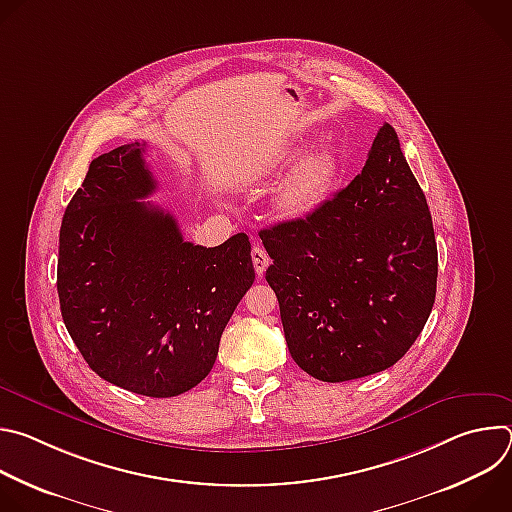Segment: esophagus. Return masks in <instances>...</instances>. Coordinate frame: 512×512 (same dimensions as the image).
<instances>
[{
	"mask_svg": "<svg viewBox=\"0 0 512 512\" xmlns=\"http://www.w3.org/2000/svg\"><path fill=\"white\" fill-rule=\"evenodd\" d=\"M251 257H253L255 273H257L259 277H263V273H265V269H267V265H269V255H267V253L257 245V247H253Z\"/></svg>",
	"mask_w": 512,
	"mask_h": 512,
	"instance_id": "34e87169",
	"label": "esophagus"
}]
</instances>
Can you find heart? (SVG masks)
I'll return each mask as SVG.
<instances>
[{"label": "heart", "mask_w": 512, "mask_h": 512, "mask_svg": "<svg viewBox=\"0 0 512 512\" xmlns=\"http://www.w3.org/2000/svg\"><path fill=\"white\" fill-rule=\"evenodd\" d=\"M302 154H304L302 145L283 152L275 160L273 170L281 172L291 168L302 158ZM340 168H342L340 152L336 148H330V145L306 156L277 190L273 198L275 214L281 218H289V221L291 218H304L312 214L330 196L338 180Z\"/></svg>", "instance_id": "b5f03b06"}]
</instances>
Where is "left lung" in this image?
<instances>
[{"instance_id": "8db88e82", "label": "left lung", "mask_w": 512, "mask_h": 512, "mask_svg": "<svg viewBox=\"0 0 512 512\" xmlns=\"http://www.w3.org/2000/svg\"><path fill=\"white\" fill-rule=\"evenodd\" d=\"M291 358L318 381L381 373L421 334L437 283L423 190L385 123L360 174L306 218L259 233Z\"/></svg>"}]
</instances>
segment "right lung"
I'll return each mask as SVG.
<instances>
[{"label": "right lung", "mask_w": 512, "mask_h": 512, "mask_svg": "<svg viewBox=\"0 0 512 512\" xmlns=\"http://www.w3.org/2000/svg\"><path fill=\"white\" fill-rule=\"evenodd\" d=\"M145 143L95 158L66 206L58 239L64 326L89 367L145 397H176L212 369L223 330L255 281L251 243L184 241L152 202Z\"/></svg>", "instance_id": "1"}]
</instances>
